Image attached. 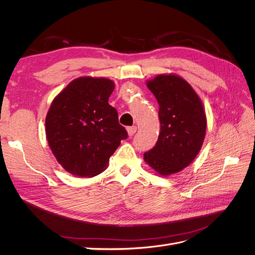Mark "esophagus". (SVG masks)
Here are the masks:
<instances>
[{"instance_id": "esophagus-1", "label": "esophagus", "mask_w": 255, "mask_h": 255, "mask_svg": "<svg viewBox=\"0 0 255 255\" xmlns=\"http://www.w3.org/2000/svg\"><path fill=\"white\" fill-rule=\"evenodd\" d=\"M127 129H128V136H133V135L136 133L137 128H136V127H129V128H128Z\"/></svg>"}]
</instances>
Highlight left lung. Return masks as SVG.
Returning a JSON list of instances; mask_svg holds the SVG:
<instances>
[{
  "label": "left lung",
  "mask_w": 255,
  "mask_h": 255,
  "mask_svg": "<svg viewBox=\"0 0 255 255\" xmlns=\"http://www.w3.org/2000/svg\"><path fill=\"white\" fill-rule=\"evenodd\" d=\"M146 86L159 105L160 132L143 159L159 175L177 173L192 163L203 144L206 116L202 101L176 74H159Z\"/></svg>",
  "instance_id": "left-lung-1"
}]
</instances>
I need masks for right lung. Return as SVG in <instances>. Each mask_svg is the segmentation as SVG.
<instances>
[{
  "label": "right lung",
  "instance_id": "add662e5",
  "mask_svg": "<svg viewBox=\"0 0 255 255\" xmlns=\"http://www.w3.org/2000/svg\"><path fill=\"white\" fill-rule=\"evenodd\" d=\"M115 83L105 78L82 76L54 98L45 117L50 149L66 171L92 177L103 172L126 128L109 104Z\"/></svg>",
  "mask_w": 255,
  "mask_h": 255
}]
</instances>
